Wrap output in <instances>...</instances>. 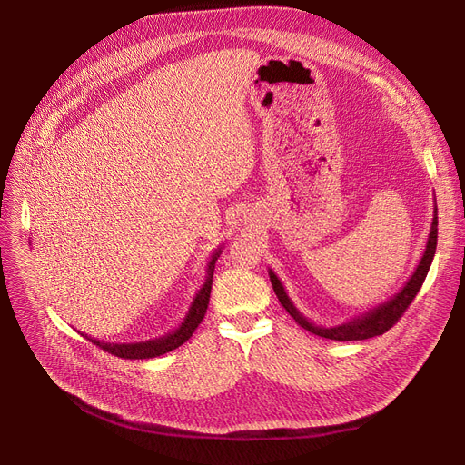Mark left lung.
Instances as JSON below:
<instances>
[{"mask_svg":"<svg viewBox=\"0 0 465 465\" xmlns=\"http://www.w3.org/2000/svg\"><path fill=\"white\" fill-rule=\"evenodd\" d=\"M435 247H437V207H433V220H431V228H430V235H428V242L424 254L417 265V270L412 272V275L409 277V281L405 282V286L398 292L396 296H392L390 300H386L384 303L365 311L360 316H354L349 322H343L339 326H316L314 322H309L305 316L296 309V305L292 303V300L288 298L286 290L281 282V279L273 273V270H270V279L273 284L275 294L281 302V305L288 311V314L294 319L302 328H305L307 331L321 335L326 339H333V341H361V339H370L375 335H382L384 331H388L392 328L400 316L405 312V309L411 305V302L417 298L419 290L430 272L431 260L435 256Z\"/></svg>","mask_w":465,"mask_h":465,"instance_id":"8db88e82","label":"left lung"}]
</instances>
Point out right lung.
Here are the masks:
<instances>
[{"label": "right lung", "instance_id": "right-lung-1", "mask_svg": "<svg viewBox=\"0 0 465 465\" xmlns=\"http://www.w3.org/2000/svg\"><path fill=\"white\" fill-rule=\"evenodd\" d=\"M220 252H223V247H218L209 263H207V277H205V282L203 286L198 290V294H195L186 316L183 319V322L179 324L177 330L169 331L162 337H156V339H149V341H141V343H105V341H100V339H94V337H88L84 335L86 339H90L94 345H97L100 349L107 351L109 354H114L118 358H124V360H146V358H156V356H162L169 351H175L177 347H181L183 343H186V341L192 337V333L195 331V328H198L203 321V316L207 312V305H209V298H211V284H213V273H214V263L220 256Z\"/></svg>", "mask_w": 465, "mask_h": 465}]
</instances>
